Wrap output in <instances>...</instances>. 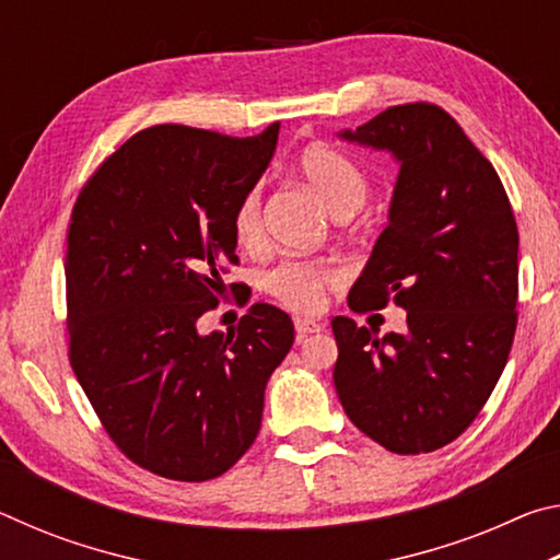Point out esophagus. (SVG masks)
<instances>
[{"label":"esophagus","instance_id":"34e87169","mask_svg":"<svg viewBox=\"0 0 560 560\" xmlns=\"http://www.w3.org/2000/svg\"><path fill=\"white\" fill-rule=\"evenodd\" d=\"M293 328H296V334L301 338V336L318 334V330H324V324H318V320H314V318H296L293 320Z\"/></svg>","mask_w":560,"mask_h":560}]
</instances>
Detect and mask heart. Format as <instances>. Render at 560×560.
<instances>
[{"label": "heart", "instance_id": "1", "mask_svg": "<svg viewBox=\"0 0 560 560\" xmlns=\"http://www.w3.org/2000/svg\"><path fill=\"white\" fill-rule=\"evenodd\" d=\"M299 175L314 189L336 217H350L368 197V177L346 153L330 145H311L296 158ZM264 192L252 185L236 200L232 232L242 246H257L264 236ZM340 279V271L324 259H281L264 273V289L299 314H316L326 303V289Z\"/></svg>", "mask_w": 560, "mask_h": 560}]
</instances>
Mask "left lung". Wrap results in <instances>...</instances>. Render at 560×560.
<instances>
[{
    "instance_id": "obj_1",
    "label": "left lung",
    "mask_w": 560,
    "mask_h": 560,
    "mask_svg": "<svg viewBox=\"0 0 560 560\" xmlns=\"http://www.w3.org/2000/svg\"><path fill=\"white\" fill-rule=\"evenodd\" d=\"M340 138L400 160L390 224L348 293L355 314L407 311L377 338L330 320L336 393L360 432L395 454L434 452L487 405L516 334L518 230L494 165L434 103H402Z\"/></svg>"
}]
</instances>
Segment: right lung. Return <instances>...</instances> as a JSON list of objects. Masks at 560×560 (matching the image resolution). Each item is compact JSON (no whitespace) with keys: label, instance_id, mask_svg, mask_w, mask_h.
Returning a JSON list of instances; mask_svg holds the SVG:
<instances>
[{"label":"right lung","instance_id":"1","mask_svg":"<svg viewBox=\"0 0 560 560\" xmlns=\"http://www.w3.org/2000/svg\"><path fill=\"white\" fill-rule=\"evenodd\" d=\"M279 138L153 126L75 197L66 234L69 360L103 430L158 477L207 481L252 447L264 387L293 343L289 314L254 303L230 334L197 318L234 293L232 212ZM246 303V301H244Z\"/></svg>","mask_w":560,"mask_h":560}]
</instances>
